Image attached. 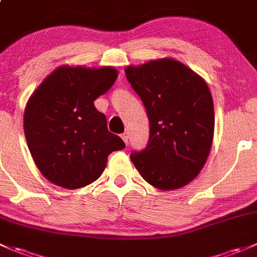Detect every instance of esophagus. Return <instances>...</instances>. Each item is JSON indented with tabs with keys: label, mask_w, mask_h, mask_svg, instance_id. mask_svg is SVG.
<instances>
[{
	"label": "esophagus",
	"mask_w": 257,
	"mask_h": 257,
	"mask_svg": "<svg viewBox=\"0 0 257 257\" xmlns=\"http://www.w3.org/2000/svg\"><path fill=\"white\" fill-rule=\"evenodd\" d=\"M121 139H122V140H123V142H125V144L127 145V144H128V139H130L127 132H123V134L121 135Z\"/></svg>",
	"instance_id": "esophagus-1"
}]
</instances>
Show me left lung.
I'll return each mask as SVG.
<instances>
[{
	"label": "left lung",
	"instance_id": "8db88e82",
	"mask_svg": "<svg viewBox=\"0 0 257 257\" xmlns=\"http://www.w3.org/2000/svg\"><path fill=\"white\" fill-rule=\"evenodd\" d=\"M126 78L150 121V140L131 153L142 178L161 190L187 186L204 167L214 137V104L207 81L173 58L127 65Z\"/></svg>",
	"mask_w": 257,
	"mask_h": 257
}]
</instances>
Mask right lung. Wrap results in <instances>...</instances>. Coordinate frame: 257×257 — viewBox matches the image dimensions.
Returning a JSON list of instances; mask_svg holds the SVG:
<instances>
[{
    "label": "right lung",
    "mask_w": 257,
    "mask_h": 257,
    "mask_svg": "<svg viewBox=\"0 0 257 257\" xmlns=\"http://www.w3.org/2000/svg\"><path fill=\"white\" fill-rule=\"evenodd\" d=\"M117 79L113 67L62 65L31 95L23 115L28 148L44 178L65 189L96 181L107 157L125 148L94 101Z\"/></svg>",
    "instance_id": "add662e5"
}]
</instances>
